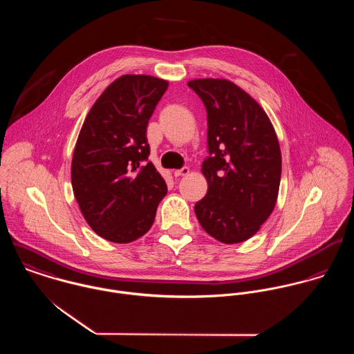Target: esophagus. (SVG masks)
Here are the masks:
<instances>
[{
	"mask_svg": "<svg viewBox=\"0 0 354 354\" xmlns=\"http://www.w3.org/2000/svg\"><path fill=\"white\" fill-rule=\"evenodd\" d=\"M173 174L176 176V177H181V176H187V174H189V167H183V169H178V170H174L173 171Z\"/></svg>",
	"mask_w": 354,
	"mask_h": 354,
	"instance_id": "obj_1",
	"label": "esophagus"
}]
</instances>
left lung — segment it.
Instances as JSON below:
<instances>
[{
	"label": "left lung",
	"instance_id": "obj_1",
	"mask_svg": "<svg viewBox=\"0 0 354 354\" xmlns=\"http://www.w3.org/2000/svg\"><path fill=\"white\" fill-rule=\"evenodd\" d=\"M188 86L207 110L209 155L203 162L207 195L195 204L203 229L223 244L251 239L278 199L282 156L275 129L252 97L226 79Z\"/></svg>",
	"mask_w": 354,
	"mask_h": 354
}]
</instances>
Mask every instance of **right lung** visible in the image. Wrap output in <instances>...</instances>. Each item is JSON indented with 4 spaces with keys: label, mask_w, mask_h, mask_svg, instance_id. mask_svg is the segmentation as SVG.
<instances>
[{
    "label": "right lung",
    "mask_w": 354,
    "mask_h": 354,
    "mask_svg": "<svg viewBox=\"0 0 354 354\" xmlns=\"http://www.w3.org/2000/svg\"><path fill=\"white\" fill-rule=\"evenodd\" d=\"M167 80L149 75L115 79L90 109L71 166L72 189L90 227L107 241L145 236L167 187L152 162L147 125Z\"/></svg>",
    "instance_id": "1"
}]
</instances>
